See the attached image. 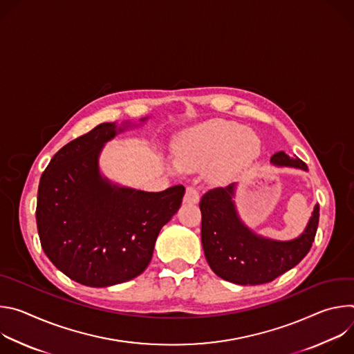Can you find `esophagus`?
<instances>
[{"label":"esophagus","mask_w":354,"mask_h":354,"mask_svg":"<svg viewBox=\"0 0 354 354\" xmlns=\"http://www.w3.org/2000/svg\"><path fill=\"white\" fill-rule=\"evenodd\" d=\"M200 200V194L198 190L193 186H187L186 187V193H185V201L186 203H198Z\"/></svg>","instance_id":"34e87169"}]
</instances>
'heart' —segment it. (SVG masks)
<instances>
[{
	"label": "heart",
	"mask_w": 354,
	"mask_h": 354,
	"mask_svg": "<svg viewBox=\"0 0 354 354\" xmlns=\"http://www.w3.org/2000/svg\"><path fill=\"white\" fill-rule=\"evenodd\" d=\"M174 151L179 169L213 165L212 175L221 179L254 161L261 151V140L239 123L212 120L183 131Z\"/></svg>",
	"instance_id": "obj_1"
}]
</instances>
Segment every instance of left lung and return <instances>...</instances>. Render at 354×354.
Masks as SVG:
<instances>
[{
	"label": "left lung",
	"mask_w": 354,
	"mask_h": 354,
	"mask_svg": "<svg viewBox=\"0 0 354 354\" xmlns=\"http://www.w3.org/2000/svg\"><path fill=\"white\" fill-rule=\"evenodd\" d=\"M270 162L307 171L306 162L290 157L284 151L276 153ZM234 183L214 187L200 200L201 243L212 270L235 284H263L274 280L298 265L308 254L319 223V206L297 239L279 242L255 235L246 228L235 210Z\"/></svg>",
	"instance_id": "8db88e82"
}]
</instances>
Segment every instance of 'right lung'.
<instances>
[{
  "instance_id": "add662e5",
  "label": "right lung",
  "mask_w": 354,
  "mask_h": 354,
  "mask_svg": "<svg viewBox=\"0 0 354 354\" xmlns=\"http://www.w3.org/2000/svg\"><path fill=\"white\" fill-rule=\"evenodd\" d=\"M116 133L115 123H102L66 144L37 189L36 224L44 254L66 276L89 287L141 274L185 194L183 185L149 193L112 186L100 176L99 153Z\"/></svg>"
}]
</instances>
